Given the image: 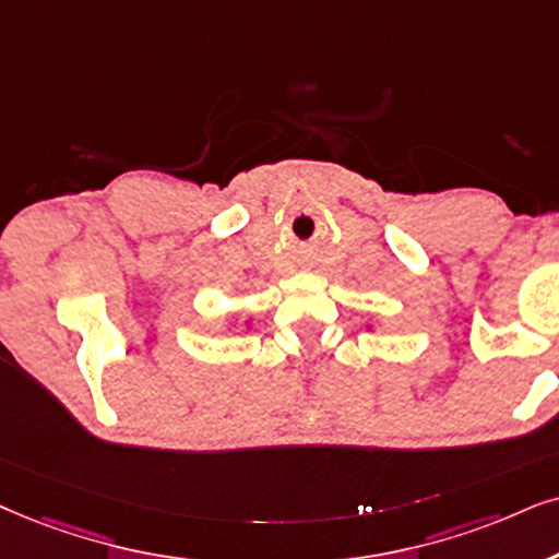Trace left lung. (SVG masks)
Returning <instances> with one entry per match:
<instances>
[{"label": "left lung", "mask_w": 559, "mask_h": 559, "mask_svg": "<svg viewBox=\"0 0 559 559\" xmlns=\"http://www.w3.org/2000/svg\"><path fill=\"white\" fill-rule=\"evenodd\" d=\"M369 330H373V328H369Z\"/></svg>", "instance_id": "left-lung-1"}]
</instances>
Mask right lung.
Returning a JSON list of instances; mask_svg holds the SVG:
<instances>
[{
	"mask_svg": "<svg viewBox=\"0 0 559 559\" xmlns=\"http://www.w3.org/2000/svg\"><path fill=\"white\" fill-rule=\"evenodd\" d=\"M245 328H252V324H250V320H245Z\"/></svg>",
	"mask_w": 559,
	"mask_h": 559,
	"instance_id": "obj_1",
	"label": "right lung"
}]
</instances>
